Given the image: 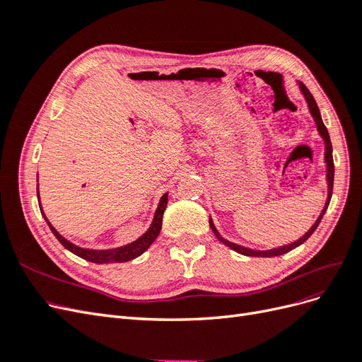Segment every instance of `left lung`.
Here are the masks:
<instances>
[{
  "label": "left lung",
  "instance_id": "8db88e82",
  "mask_svg": "<svg viewBox=\"0 0 362 362\" xmlns=\"http://www.w3.org/2000/svg\"><path fill=\"white\" fill-rule=\"evenodd\" d=\"M299 86H300L302 93H303L305 98H306V103H308L310 112H311V115H313V117H314V120H315V124H317V129H319V133H320V136L323 137L325 145H326V149H325V160H326V164H327V185H329V192H327V201H326V205H325V208H323V211H322L320 217L317 218V222L313 225V228H311L310 231L306 233L302 238H299L298 242H294V243H291V245L282 246V247H278V249H272V250H252V249H246V247H243V246H238V245H235V243L228 242V240H225V238H222L221 235H218V233L216 231V228H214L213 222L210 221V226H211V229H213V233L216 234V237H217L218 240H221V242H222L223 245H226L228 247H231L233 250L238 252V254L246 255V257H278V255L287 254V252L293 250L294 247L300 246L302 243H305L306 240H308V238L311 237V234L315 231L317 226H319V223H320V221H322V217L325 216V213H326V210H327V205H329V202H331L332 189H334V158H332V144H331V139H329V133H327V129H326V127H325V124H323L320 112H319V107H317V104H315L314 96L311 95V92H310L308 89H306V86H305L303 83H299Z\"/></svg>",
  "mask_w": 362,
  "mask_h": 362
}]
</instances>
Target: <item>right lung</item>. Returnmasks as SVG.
I'll return each mask as SVG.
<instances>
[{"mask_svg":"<svg viewBox=\"0 0 362 362\" xmlns=\"http://www.w3.org/2000/svg\"><path fill=\"white\" fill-rule=\"evenodd\" d=\"M166 205H168V193L161 198L160 205H158L156 216H154V221H152V225H151L148 231L144 235H141L139 240H136V242L129 243L127 246H122V247H117V249H110V250H90V249H83V247L72 245L71 242H68L66 238H63L56 231V229H54V226L48 222V218L45 217V214H43V211H42V214H43V217H45V221H47L49 229L52 231V234L56 235L59 242L68 250H71L72 254L78 255L80 258H83L86 261L96 262V264H105V262H125V261L134 259L139 255L144 254V252L152 245V242H154V240L158 237V234L161 231L163 214H164V210H166ZM39 206H40V201H39Z\"/></svg>","mask_w":362,"mask_h":362,"instance_id":"obj_1","label":"right lung"}]
</instances>
